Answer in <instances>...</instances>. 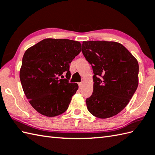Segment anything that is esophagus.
<instances>
[{
    "instance_id": "1",
    "label": "esophagus",
    "mask_w": 155,
    "mask_h": 155,
    "mask_svg": "<svg viewBox=\"0 0 155 155\" xmlns=\"http://www.w3.org/2000/svg\"><path fill=\"white\" fill-rule=\"evenodd\" d=\"M78 86H79L80 88H82V87L83 86V82H81V83H78Z\"/></svg>"
}]
</instances>
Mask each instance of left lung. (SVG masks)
I'll return each instance as SVG.
<instances>
[{"instance_id": "left-lung-1", "label": "left lung", "mask_w": 155, "mask_h": 155, "mask_svg": "<svg viewBox=\"0 0 155 155\" xmlns=\"http://www.w3.org/2000/svg\"><path fill=\"white\" fill-rule=\"evenodd\" d=\"M82 52L93 70V92L86 100L94 117L107 118L123 110L139 84V63L123 45L84 41Z\"/></svg>"}]
</instances>
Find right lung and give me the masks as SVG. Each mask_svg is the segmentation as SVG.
Returning a JSON list of instances; mask_svg holds the SVG:
<instances>
[{"mask_svg":"<svg viewBox=\"0 0 155 155\" xmlns=\"http://www.w3.org/2000/svg\"><path fill=\"white\" fill-rule=\"evenodd\" d=\"M81 51L79 42L46 38L25 51L20 71L23 91L38 113L52 117L67 110L77 83H69V64ZM63 72L67 79H60Z\"/></svg>","mask_w":155,"mask_h":155,"instance_id":"add662e5","label":"right lung"}]
</instances>
